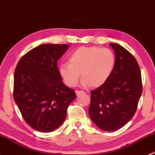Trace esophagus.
<instances>
[{
    "label": "esophagus",
    "mask_w": 155,
    "mask_h": 155,
    "mask_svg": "<svg viewBox=\"0 0 155 155\" xmlns=\"http://www.w3.org/2000/svg\"><path fill=\"white\" fill-rule=\"evenodd\" d=\"M82 93H84L82 91H76V95H77V96H79V94H82Z\"/></svg>",
    "instance_id": "obj_1"
}]
</instances>
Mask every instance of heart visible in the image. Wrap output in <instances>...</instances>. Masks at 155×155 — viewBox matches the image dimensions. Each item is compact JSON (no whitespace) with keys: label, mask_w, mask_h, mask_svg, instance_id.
Masks as SVG:
<instances>
[{"label":"heart","mask_w":155,"mask_h":155,"mask_svg":"<svg viewBox=\"0 0 155 155\" xmlns=\"http://www.w3.org/2000/svg\"><path fill=\"white\" fill-rule=\"evenodd\" d=\"M68 64L59 66L58 71L65 84L69 87L77 84L82 78L84 87H98L108 80L116 64V56L109 48L80 47L68 56Z\"/></svg>","instance_id":"obj_1"}]
</instances>
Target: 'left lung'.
Wrapping results in <instances>:
<instances>
[{"label": "left lung", "mask_w": 155, "mask_h": 155, "mask_svg": "<svg viewBox=\"0 0 155 155\" xmlns=\"http://www.w3.org/2000/svg\"><path fill=\"white\" fill-rule=\"evenodd\" d=\"M116 64L103 85L91 91L89 116L103 131H116L132 118L143 91L141 72L136 58L126 49L110 44Z\"/></svg>", "instance_id": "1"}]
</instances>
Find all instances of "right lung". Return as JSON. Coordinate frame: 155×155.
<instances>
[{
	"label": "right lung",
	"instance_id": "right-lung-1",
	"mask_svg": "<svg viewBox=\"0 0 155 155\" xmlns=\"http://www.w3.org/2000/svg\"><path fill=\"white\" fill-rule=\"evenodd\" d=\"M68 48L66 44L39 45L21 58L15 71L13 98L26 123L41 132L62 124L76 97L62 82L57 66Z\"/></svg>",
	"mask_w": 155,
	"mask_h": 155
}]
</instances>
